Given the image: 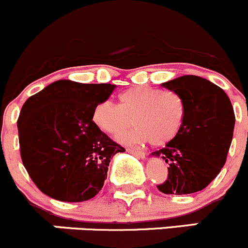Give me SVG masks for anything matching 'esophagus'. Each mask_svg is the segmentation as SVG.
<instances>
[{
    "label": "esophagus",
    "mask_w": 248,
    "mask_h": 248,
    "mask_svg": "<svg viewBox=\"0 0 248 248\" xmlns=\"http://www.w3.org/2000/svg\"><path fill=\"white\" fill-rule=\"evenodd\" d=\"M127 151H128L129 154H133V155L138 156V157L140 158H144L145 157V153L141 150H139V149H136V148H127Z\"/></svg>",
    "instance_id": "1"
}]
</instances>
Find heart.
<instances>
[{
	"mask_svg": "<svg viewBox=\"0 0 248 248\" xmlns=\"http://www.w3.org/2000/svg\"><path fill=\"white\" fill-rule=\"evenodd\" d=\"M117 100L119 107L109 102L95 105L92 120L95 126L114 137L134 124L137 128L124 137L127 141L165 145L177 138L184 124L185 102L173 91L137 86L122 92Z\"/></svg>",
	"mask_w": 248,
	"mask_h": 248,
	"instance_id": "obj_1",
	"label": "heart"
}]
</instances>
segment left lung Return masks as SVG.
Returning <instances> with one entry per match:
<instances>
[{"label":"left lung","mask_w":248,"mask_h":248,"mask_svg":"<svg viewBox=\"0 0 248 248\" xmlns=\"http://www.w3.org/2000/svg\"><path fill=\"white\" fill-rule=\"evenodd\" d=\"M162 86L182 95L186 114L177 138L151 153L168 163L167 179L157 189L173 195L198 193L219 174L227 161L234 109L222 88L199 76H180Z\"/></svg>","instance_id":"8db88e82"}]
</instances>
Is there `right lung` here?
<instances>
[{"instance_id":"right-lung-1","label":"right lung","mask_w":248,"mask_h":248,"mask_svg":"<svg viewBox=\"0 0 248 248\" xmlns=\"http://www.w3.org/2000/svg\"><path fill=\"white\" fill-rule=\"evenodd\" d=\"M115 88L60 80L24 103L16 122L21 161L43 194L81 202L102 190L110 160L124 148L95 126L92 114Z\"/></svg>"}]
</instances>
